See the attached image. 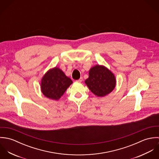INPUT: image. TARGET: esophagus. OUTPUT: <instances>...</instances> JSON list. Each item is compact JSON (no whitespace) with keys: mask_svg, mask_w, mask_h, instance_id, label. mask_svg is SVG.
Wrapping results in <instances>:
<instances>
[{"mask_svg":"<svg viewBox=\"0 0 159 159\" xmlns=\"http://www.w3.org/2000/svg\"><path fill=\"white\" fill-rule=\"evenodd\" d=\"M76 82H78V83H81V82L83 81V77H81L79 80H76Z\"/></svg>","mask_w":159,"mask_h":159,"instance_id":"esophagus-1","label":"esophagus"}]
</instances>
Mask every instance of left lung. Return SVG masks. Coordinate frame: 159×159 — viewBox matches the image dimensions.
Wrapping results in <instances>:
<instances>
[{"instance_id":"1","label":"left lung","mask_w":159,"mask_h":159,"mask_svg":"<svg viewBox=\"0 0 159 159\" xmlns=\"http://www.w3.org/2000/svg\"><path fill=\"white\" fill-rule=\"evenodd\" d=\"M84 82L91 92L100 97L111 93L116 84L113 73L108 68L100 65H96L89 70V78Z\"/></svg>"}]
</instances>
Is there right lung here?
Here are the masks:
<instances>
[{"label": "right lung", "instance_id": "add662e5", "mask_svg": "<svg viewBox=\"0 0 159 159\" xmlns=\"http://www.w3.org/2000/svg\"><path fill=\"white\" fill-rule=\"evenodd\" d=\"M73 83L64 71L56 67L49 69L42 78L41 91L46 97L57 100Z\"/></svg>", "mask_w": 159, "mask_h": 159}]
</instances>
